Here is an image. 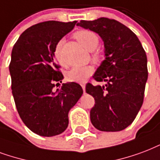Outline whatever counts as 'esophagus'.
<instances>
[{"label": "esophagus", "instance_id": "esophagus-1", "mask_svg": "<svg viewBox=\"0 0 160 160\" xmlns=\"http://www.w3.org/2000/svg\"><path fill=\"white\" fill-rule=\"evenodd\" d=\"M80 85H81V87H82L83 91L85 92V83H80Z\"/></svg>", "mask_w": 160, "mask_h": 160}]
</instances>
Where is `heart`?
<instances>
[{
    "label": "heart",
    "mask_w": 160,
    "mask_h": 160,
    "mask_svg": "<svg viewBox=\"0 0 160 160\" xmlns=\"http://www.w3.org/2000/svg\"><path fill=\"white\" fill-rule=\"evenodd\" d=\"M75 38L85 49H87L88 51H92L93 60L99 61L102 59V53L99 51L95 50L99 44V38L94 32L90 30H80L75 32ZM63 44H64V40H59L56 43L53 50V55L59 64L64 65V63L61 58V48ZM93 67L91 65L75 67L72 68L67 73V79L69 81H73V82H85L86 79L93 74Z\"/></svg>",
    "instance_id": "1"
}]
</instances>
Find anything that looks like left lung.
Returning a JSON list of instances; mask_svg holds the SVG:
<instances>
[{
    "label": "left lung",
    "instance_id": "left-lung-1",
    "mask_svg": "<svg viewBox=\"0 0 160 160\" xmlns=\"http://www.w3.org/2000/svg\"><path fill=\"white\" fill-rule=\"evenodd\" d=\"M77 26L98 33L104 42L106 58L93 78L107 84L85 86L86 93L95 99L91 123L100 131H122L133 122L143 102L146 53L136 34L118 21L101 18L80 21Z\"/></svg>",
    "mask_w": 160,
    "mask_h": 160
}]
</instances>
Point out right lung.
<instances>
[{"mask_svg":"<svg viewBox=\"0 0 160 160\" xmlns=\"http://www.w3.org/2000/svg\"><path fill=\"white\" fill-rule=\"evenodd\" d=\"M77 21L42 22L23 32L13 46L9 65L12 91L18 114L34 133L52 137L69 124V110L83 94L79 84H63L60 66L53 60L56 43L74 28Z\"/></svg>","mask_w":160,"mask_h":160,"instance_id":"add662e5","label":"right lung"}]
</instances>
